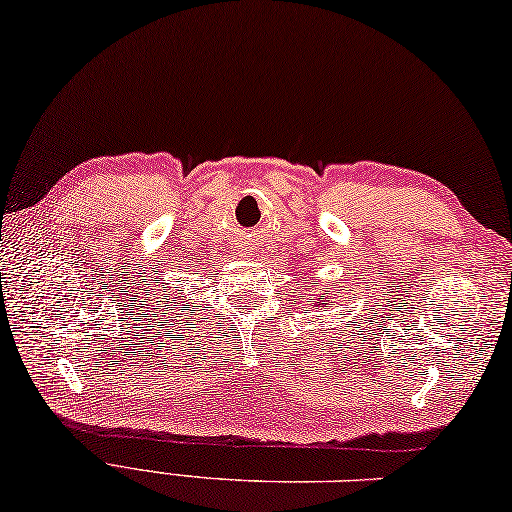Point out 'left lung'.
Returning a JSON list of instances; mask_svg holds the SVG:
<instances>
[{
    "label": "left lung",
    "instance_id": "obj_1",
    "mask_svg": "<svg viewBox=\"0 0 512 512\" xmlns=\"http://www.w3.org/2000/svg\"><path fill=\"white\" fill-rule=\"evenodd\" d=\"M310 303H314V307H327V305H330V301H314V298H310Z\"/></svg>",
    "mask_w": 512,
    "mask_h": 512
}]
</instances>
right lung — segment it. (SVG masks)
Instances as JSON below:
<instances>
[{"mask_svg":"<svg viewBox=\"0 0 512 512\" xmlns=\"http://www.w3.org/2000/svg\"><path fill=\"white\" fill-rule=\"evenodd\" d=\"M178 294H182V289H173V287H169V289H156V292H151V289H147V292H144V301H142V305H147L144 307V312H151L149 316H153L151 321L153 323H169V325H173V301H180V296Z\"/></svg>","mask_w":512,"mask_h":512,"instance_id":"obj_1","label":"right lung"}]
</instances>
